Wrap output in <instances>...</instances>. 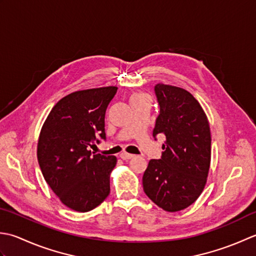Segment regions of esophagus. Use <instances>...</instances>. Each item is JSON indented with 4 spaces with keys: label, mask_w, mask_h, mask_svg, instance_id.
Listing matches in <instances>:
<instances>
[{
    "label": "esophagus",
    "mask_w": 256,
    "mask_h": 256,
    "mask_svg": "<svg viewBox=\"0 0 256 256\" xmlns=\"http://www.w3.org/2000/svg\"><path fill=\"white\" fill-rule=\"evenodd\" d=\"M119 157H120L122 160H129V159L134 158V154H128V152H122L120 156H119Z\"/></svg>",
    "instance_id": "esophagus-1"
}]
</instances>
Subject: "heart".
<instances>
[{"instance_id":"1","label":"heart","mask_w":256,"mask_h":256,"mask_svg":"<svg viewBox=\"0 0 256 256\" xmlns=\"http://www.w3.org/2000/svg\"><path fill=\"white\" fill-rule=\"evenodd\" d=\"M137 97H144L142 95H134L132 98H137Z\"/></svg>"}]
</instances>
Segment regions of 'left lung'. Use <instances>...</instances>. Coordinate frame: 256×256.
I'll return each mask as SVG.
<instances>
[{
	"label": "left lung",
	"instance_id": "obj_1",
	"mask_svg": "<svg viewBox=\"0 0 256 256\" xmlns=\"http://www.w3.org/2000/svg\"><path fill=\"white\" fill-rule=\"evenodd\" d=\"M160 107L154 137L164 134L162 154L151 159L142 176L144 194L159 208L176 212L204 189L211 161V132L199 102L184 88L157 84Z\"/></svg>",
	"mask_w": 256,
	"mask_h": 256
}]
</instances>
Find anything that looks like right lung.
<instances>
[{
	"mask_svg": "<svg viewBox=\"0 0 256 256\" xmlns=\"http://www.w3.org/2000/svg\"><path fill=\"white\" fill-rule=\"evenodd\" d=\"M117 87L78 90L62 98L42 127L38 159L50 189L66 206L88 212L110 192L114 156L95 154L92 144L106 140V109Z\"/></svg>",
	"mask_w": 256,
	"mask_h": 256,
	"instance_id": "1",
	"label": "right lung"
}]
</instances>
